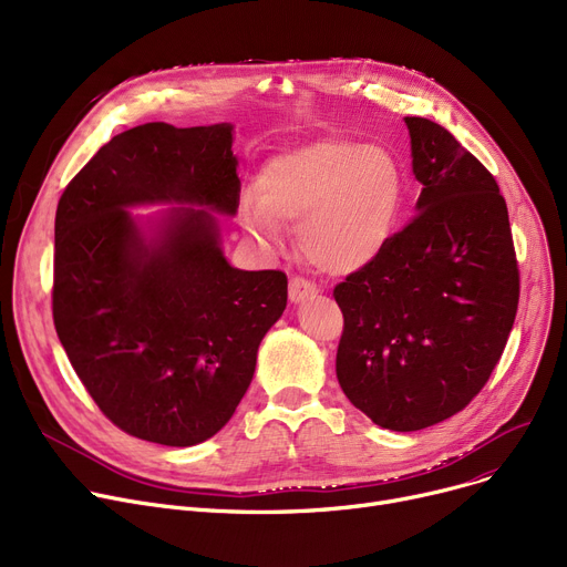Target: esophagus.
<instances>
[{
    "instance_id": "1",
    "label": "esophagus",
    "mask_w": 567,
    "mask_h": 567,
    "mask_svg": "<svg viewBox=\"0 0 567 567\" xmlns=\"http://www.w3.org/2000/svg\"><path fill=\"white\" fill-rule=\"evenodd\" d=\"M319 293L317 285L303 280V278H291L289 280V301L291 303H303L308 299H315V296Z\"/></svg>"
}]
</instances>
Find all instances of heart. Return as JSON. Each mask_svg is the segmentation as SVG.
<instances>
[{"label":"heart","instance_id":"1","mask_svg":"<svg viewBox=\"0 0 567 567\" xmlns=\"http://www.w3.org/2000/svg\"><path fill=\"white\" fill-rule=\"evenodd\" d=\"M404 202L398 158L379 144L317 140L268 161L257 195L238 202V223L264 252H280L287 225L310 266L347 278L389 248Z\"/></svg>","mask_w":567,"mask_h":567}]
</instances>
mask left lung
I'll return each mask as SVG.
<instances>
[{
  "instance_id": "8db88e82",
  "label": "left lung",
  "mask_w": 567,
  "mask_h": 567,
  "mask_svg": "<svg viewBox=\"0 0 567 567\" xmlns=\"http://www.w3.org/2000/svg\"><path fill=\"white\" fill-rule=\"evenodd\" d=\"M415 216L333 291L344 315L336 372L374 425L415 432L462 411L513 331L519 271L494 176L443 126L404 116Z\"/></svg>"
}]
</instances>
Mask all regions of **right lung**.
Here are the masks:
<instances>
[{"mask_svg": "<svg viewBox=\"0 0 567 567\" xmlns=\"http://www.w3.org/2000/svg\"><path fill=\"white\" fill-rule=\"evenodd\" d=\"M231 142V124L118 133L54 216L52 317L73 370L116 427L176 449L227 425L287 308L282 271L225 257L220 216L241 190ZM142 205L171 208L130 214Z\"/></svg>", "mask_w": 567, "mask_h": 567, "instance_id": "obj_1", "label": "right lung"}]
</instances>
